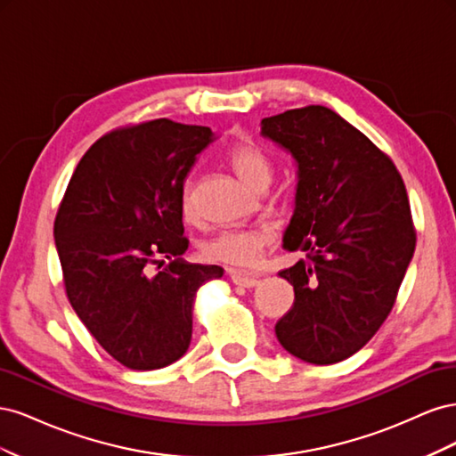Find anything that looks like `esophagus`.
I'll return each instance as SVG.
<instances>
[{"label":"esophagus","instance_id":"34e87169","mask_svg":"<svg viewBox=\"0 0 456 456\" xmlns=\"http://www.w3.org/2000/svg\"><path fill=\"white\" fill-rule=\"evenodd\" d=\"M228 273H230L232 281L236 283V285H240V287L251 289V287H255L258 283V280L255 278V275H251V273H245V272H240V270H228Z\"/></svg>","mask_w":456,"mask_h":456}]
</instances>
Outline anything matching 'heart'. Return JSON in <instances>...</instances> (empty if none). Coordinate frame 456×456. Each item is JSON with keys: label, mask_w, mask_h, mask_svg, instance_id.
Masks as SVG:
<instances>
[{"label": "heart", "mask_w": 456, "mask_h": 456, "mask_svg": "<svg viewBox=\"0 0 456 456\" xmlns=\"http://www.w3.org/2000/svg\"><path fill=\"white\" fill-rule=\"evenodd\" d=\"M228 163L241 181L255 190H265L272 181V161L258 146L251 142H240L228 151ZM181 209L184 220H194V198L190 188L184 190ZM272 230L268 226H251L243 230H226L207 240L201 245L205 260L218 262L233 268H249L256 265L265 247L272 241Z\"/></svg>", "instance_id": "1"}]
</instances>
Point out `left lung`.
I'll return each mask as SVG.
<instances>
[{"label":"left lung","mask_w":456,"mask_h":456,"mask_svg":"<svg viewBox=\"0 0 456 456\" xmlns=\"http://www.w3.org/2000/svg\"><path fill=\"white\" fill-rule=\"evenodd\" d=\"M260 133L298 167L283 247L305 258L280 272L295 302L275 335L302 362H342L388 317L415 253L405 184L384 151L325 106L265 118Z\"/></svg>","instance_id":"1"}]
</instances>
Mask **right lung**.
Instances as JSON below:
<instances>
[{"instance_id": "right-lung-1", "label": "right lung", "mask_w": 456, "mask_h": 456, "mask_svg": "<svg viewBox=\"0 0 456 456\" xmlns=\"http://www.w3.org/2000/svg\"><path fill=\"white\" fill-rule=\"evenodd\" d=\"M209 127L154 119L101 136L54 218L68 300L96 342L134 370L167 367L191 340L198 289L220 266L190 265L181 201ZM172 262L151 273L159 256ZM160 267V266H159Z\"/></svg>"}]
</instances>
